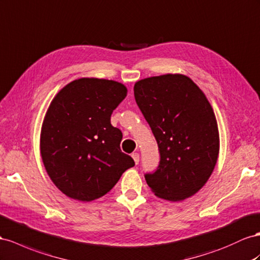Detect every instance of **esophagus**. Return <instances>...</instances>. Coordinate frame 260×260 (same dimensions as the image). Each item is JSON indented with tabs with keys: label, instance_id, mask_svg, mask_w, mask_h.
<instances>
[{
	"label": "esophagus",
	"instance_id": "obj_1",
	"mask_svg": "<svg viewBox=\"0 0 260 260\" xmlns=\"http://www.w3.org/2000/svg\"><path fill=\"white\" fill-rule=\"evenodd\" d=\"M132 158H133V160H135V163L136 164H138L139 163V159H140V155H139V153H132Z\"/></svg>",
	"mask_w": 260,
	"mask_h": 260
}]
</instances>
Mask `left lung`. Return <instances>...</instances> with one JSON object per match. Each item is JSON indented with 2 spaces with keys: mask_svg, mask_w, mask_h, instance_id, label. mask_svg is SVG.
I'll return each instance as SVG.
<instances>
[{
  "mask_svg": "<svg viewBox=\"0 0 260 260\" xmlns=\"http://www.w3.org/2000/svg\"><path fill=\"white\" fill-rule=\"evenodd\" d=\"M135 98L159 149L155 173L145 180L156 197L182 201L211 176L220 151L217 122L205 93L184 74H164L135 84Z\"/></svg>",
  "mask_w": 260,
  "mask_h": 260,
  "instance_id": "obj_1",
  "label": "left lung"
}]
</instances>
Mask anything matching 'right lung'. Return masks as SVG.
Instances as JSON below:
<instances>
[{"mask_svg": "<svg viewBox=\"0 0 260 260\" xmlns=\"http://www.w3.org/2000/svg\"><path fill=\"white\" fill-rule=\"evenodd\" d=\"M127 93L117 81L82 78L67 84L49 105L40 154L49 177L69 198L83 202L101 198L135 166L120 150L121 131L110 123Z\"/></svg>", "mask_w": 260, "mask_h": 260, "instance_id": "add662e5", "label": "right lung"}]
</instances>
